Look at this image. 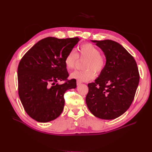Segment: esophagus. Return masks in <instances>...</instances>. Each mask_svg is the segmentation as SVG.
<instances>
[{"instance_id": "34e87169", "label": "esophagus", "mask_w": 152, "mask_h": 152, "mask_svg": "<svg viewBox=\"0 0 152 152\" xmlns=\"http://www.w3.org/2000/svg\"><path fill=\"white\" fill-rule=\"evenodd\" d=\"M81 84H82L81 82H80V81H79V80L77 81V86H79V85H80Z\"/></svg>"}]
</instances>
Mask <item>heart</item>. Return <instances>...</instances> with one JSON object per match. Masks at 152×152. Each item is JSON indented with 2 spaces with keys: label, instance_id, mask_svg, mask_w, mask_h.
I'll return each mask as SVG.
<instances>
[{
  "label": "heart",
  "instance_id": "obj_1",
  "mask_svg": "<svg viewBox=\"0 0 152 152\" xmlns=\"http://www.w3.org/2000/svg\"><path fill=\"white\" fill-rule=\"evenodd\" d=\"M78 56L86 58L84 68V70H75L71 73L70 77L80 82H86L93 79L95 73L99 74L105 66V60L100 54L99 50L91 44H84L78 48L77 54L71 50L65 58V65L67 70H70L75 66Z\"/></svg>",
  "mask_w": 152,
  "mask_h": 152
}]
</instances>
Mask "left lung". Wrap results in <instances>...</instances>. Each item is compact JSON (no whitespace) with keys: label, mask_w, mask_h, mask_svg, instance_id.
<instances>
[{"label":"left lung","mask_w":152,"mask_h":152,"mask_svg":"<svg viewBox=\"0 0 152 152\" xmlns=\"http://www.w3.org/2000/svg\"><path fill=\"white\" fill-rule=\"evenodd\" d=\"M106 58L103 71L94 82L88 84L87 107L96 117L112 120L130 107L139 84L137 64L122 45L111 40H91Z\"/></svg>","instance_id":"obj_1"}]
</instances>
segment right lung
<instances>
[{"instance_id": "obj_1", "label": "right lung", "mask_w": 152, "mask_h": 152, "mask_svg": "<svg viewBox=\"0 0 152 152\" xmlns=\"http://www.w3.org/2000/svg\"><path fill=\"white\" fill-rule=\"evenodd\" d=\"M79 40L49 37L39 41L21 58L18 68V94L25 112L36 121L58 118L65 104L64 94L76 88L75 79L63 85L58 81L69 76L65 58Z\"/></svg>"}]
</instances>
